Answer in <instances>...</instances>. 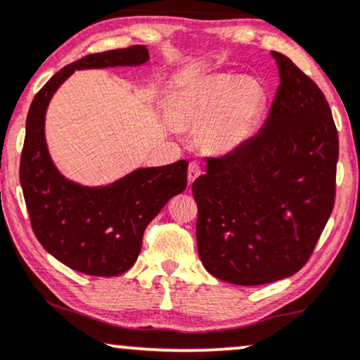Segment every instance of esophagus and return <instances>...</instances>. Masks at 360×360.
I'll list each match as a JSON object with an SVG mask.
<instances>
[{
    "label": "esophagus",
    "mask_w": 360,
    "mask_h": 360,
    "mask_svg": "<svg viewBox=\"0 0 360 360\" xmlns=\"http://www.w3.org/2000/svg\"><path fill=\"white\" fill-rule=\"evenodd\" d=\"M201 174H202L201 166H199L198 162L189 164V167H188V181H189V184L194 183V181H196Z\"/></svg>",
    "instance_id": "34e87169"
}]
</instances>
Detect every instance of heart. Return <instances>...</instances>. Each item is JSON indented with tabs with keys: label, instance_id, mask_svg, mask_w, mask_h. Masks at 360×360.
Segmentation results:
<instances>
[{
	"label": "heart",
	"instance_id": "heart-1",
	"mask_svg": "<svg viewBox=\"0 0 360 360\" xmlns=\"http://www.w3.org/2000/svg\"><path fill=\"white\" fill-rule=\"evenodd\" d=\"M266 89L257 77L221 73L186 85L171 98L177 127L199 132L207 153L231 154L248 142L266 107Z\"/></svg>",
	"mask_w": 360,
	"mask_h": 360
}]
</instances>
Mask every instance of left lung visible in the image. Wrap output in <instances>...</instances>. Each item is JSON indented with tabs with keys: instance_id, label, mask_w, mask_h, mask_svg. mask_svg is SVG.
<instances>
[{
	"instance_id": "1",
	"label": "left lung",
	"mask_w": 360,
	"mask_h": 360,
	"mask_svg": "<svg viewBox=\"0 0 360 360\" xmlns=\"http://www.w3.org/2000/svg\"><path fill=\"white\" fill-rule=\"evenodd\" d=\"M280 85L265 124L235 153L207 159L193 183L202 265L228 283L297 274L335 201L339 136L322 90L278 51Z\"/></svg>"
}]
</instances>
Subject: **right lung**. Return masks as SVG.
I'll return each mask as SVG.
<instances>
[{
    "label": "right lung",
    "mask_w": 360,
    "mask_h": 360,
    "mask_svg": "<svg viewBox=\"0 0 360 360\" xmlns=\"http://www.w3.org/2000/svg\"><path fill=\"white\" fill-rule=\"evenodd\" d=\"M149 60L144 45L86 55L67 67L34 95L27 117L20 183L34 236L72 270L94 276L127 271L141 253L144 229L188 184V161L141 167L112 184L82 186L60 174L45 141V115L58 86L75 70L139 67Z\"/></svg>",
    "instance_id": "right-lung-1"
}]
</instances>
